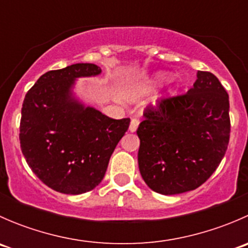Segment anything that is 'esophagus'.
<instances>
[{
  "label": "esophagus",
  "instance_id": "1",
  "mask_svg": "<svg viewBox=\"0 0 248 248\" xmlns=\"http://www.w3.org/2000/svg\"><path fill=\"white\" fill-rule=\"evenodd\" d=\"M139 126V120L138 119H132L131 120V124H129V132H136L137 128Z\"/></svg>",
  "mask_w": 248,
  "mask_h": 248
}]
</instances>
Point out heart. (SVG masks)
I'll return each instance as SVG.
<instances>
[{"label":"heart","mask_w":248,"mask_h":248,"mask_svg":"<svg viewBox=\"0 0 248 248\" xmlns=\"http://www.w3.org/2000/svg\"><path fill=\"white\" fill-rule=\"evenodd\" d=\"M167 79H168V74L166 73L155 74V76L150 78L147 81H145L144 84H141L140 86H138L137 92H145V91H151V90H155L156 87H158L159 85L163 84Z\"/></svg>","instance_id":"1"}]
</instances>
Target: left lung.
Wrapping results in <instances>:
<instances>
[{
    "instance_id": "8db88e82",
    "label": "left lung",
    "mask_w": 248,
    "mask_h": 248,
    "mask_svg": "<svg viewBox=\"0 0 248 248\" xmlns=\"http://www.w3.org/2000/svg\"><path fill=\"white\" fill-rule=\"evenodd\" d=\"M145 184L159 194L193 191L217 169L231 134L229 96L210 72L198 71L186 94L144 112L137 131Z\"/></svg>"
}]
</instances>
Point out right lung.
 <instances>
[{
    "mask_svg": "<svg viewBox=\"0 0 248 248\" xmlns=\"http://www.w3.org/2000/svg\"><path fill=\"white\" fill-rule=\"evenodd\" d=\"M101 73L92 63L46 72L25 96L22 155L37 177L60 193L76 196L98 186L128 129L129 119H110L76 96L77 79Z\"/></svg>",
    "mask_w": 248,
    "mask_h": 248,
    "instance_id": "1",
    "label": "right lung"
}]
</instances>
